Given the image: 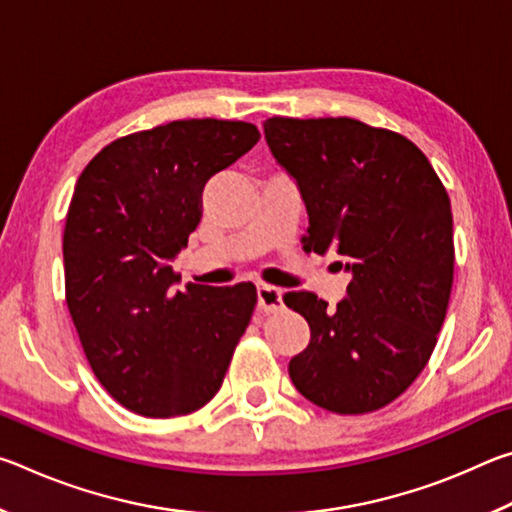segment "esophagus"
Returning a JSON list of instances; mask_svg holds the SVG:
<instances>
[{
    "instance_id": "obj_1",
    "label": "esophagus",
    "mask_w": 512,
    "mask_h": 512,
    "mask_svg": "<svg viewBox=\"0 0 512 512\" xmlns=\"http://www.w3.org/2000/svg\"><path fill=\"white\" fill-rule=\"evenodd\" d=\"M257 307L264 314H277V311L284 309L282 291L275 287H268V284H259L257 287Z\"/></svg>"
}]
</instances>
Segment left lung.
Segmentation results:
<instances>
[{"instance_id":"1","label":"left lung","mask_w":512,"mask_h":512,"mask_svg":"<svg viewBox=\"0 0 512 512\" xmlns=\"http://www.w3.org/2000/svg\"><path fill=\"white\" fill-rule=\"evenodd\" d=\"M264 137L307 207L305 253L339 255L352 275L336 309L309 291L284 296L311 329L289 361L293 386L332 413L377 411L436 348L454 280L449 196L411 140L357 119L271 117Z\"/></svg>"}]
</instances>
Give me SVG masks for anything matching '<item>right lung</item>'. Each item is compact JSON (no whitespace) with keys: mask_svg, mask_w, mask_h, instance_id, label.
Masks as SVG:
<instances>
[{"mask_svg":"<svg viewBox=\"0 0 512 512\" xmlns=\"http://www.w3.org/2000/svg\"><path fill=\"white\" fill-rule=\"evenodd\" d=\"M259 140L246 121L180 119L119 137L76 180L65 296L101 386L146 418L201 409L253 316V284L176 289L171 262L201 223L203 187Z\"/></svg>","mask_w":512,"mask_h":512,"instance_id":"add662e5","label":"right lung"}]
</instances>
